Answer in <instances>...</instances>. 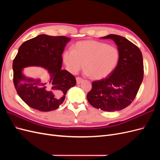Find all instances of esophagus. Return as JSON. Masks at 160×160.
<instances>
[{"instance_id":"esophagus-1","label":"esophagus","mask_w":160,"mask_h":160,"mask_svg":"<svg viewBox=\"0 0 160 160\" xmlns=\"http://www.w3.org/2000/svg\"><path fill=\"white\" fill-rule=\"evenodd\" d=\"M76 81H77V84H80L81 82H83V79L80 78V77H77Z\"/></svg>"}]
</instances>
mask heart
Segmentation results:
<instances>
[{
    "label": "heart",
    "instance_id": "1",
    "mask_svg": "<svg viewBox=\"0 0 160 160\" xmlns=\"http://www.w3.org/2000/svg\"><path fill=\"white\" fill-rule=\"evenodd\" d=\"M62 61L71 72L77 74L84 66L85 74L94 79L105 78L117 67L119 52L115 46L94 40L77 42L72 50L62 53Z\"/></svg>",
    "mask_w": 160,
    "mask_h": 160
}]
</instances>
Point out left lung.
<instances>
[{"instance_id": "8db88e82", "label": "left lung", "mask_w": 160, "mask_h": 160, "mask_svg": "<svg viewBox=\"0 0 160 160\" xmlns=\"http://www.w3.org/2000/svg\"><path fill=\"white\" fill-rule=\"evenodd\" d=\"M101 38L111 39L115 42L119 59L111 74L92 83V89L87 98L97 109L109 112L120 111L132 103L142 83V54L136 45L123 37L109 35Z\"/></svg>"}]
</instances>
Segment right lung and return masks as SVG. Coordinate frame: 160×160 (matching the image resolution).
<instances>
[{"instance_id":"right-lung-1","label":"right lung","mask_w":160,"mask_h":160,"mask_svg":"<svg viewBox=\"0 0 160 160\" xmlns=\"http://www.w3.org/2000/svg\"><path fill=\"white\" fill-rule=\"evenodd\" d=\"M71 38L40 35L25 41L19 47L12 63L13 81L19 97L29 107L47 112L62 103L67 91L76 85L75 77L61 69L62 53ZM41 66L49 73L41 81L25 76L24 68Z\"/></svg>"}]
</instances>
